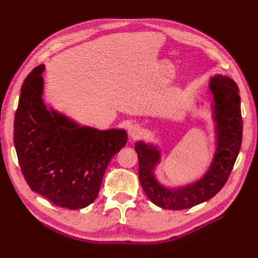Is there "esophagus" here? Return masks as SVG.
Returning <instances> with one entry per match:
<instances>
[{
	"instance_id": "obj_1",
	"label": "esophagus",
	"mask_w": 258,
	"mask_h": 258,
	"mask_svg": "<svg viewBox=\"0 0 258 258\" xmlns=\"http://www.w3.org/2000/svg\"><path fill=\"white\" fill-rule=\"evenodd\" d=\"M142 134V129L139 124H131L128 128V135L131 139H137Z\"/></svg>"
}]
</instances>
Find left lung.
Returning a JSON list of instances; mask_svg holds the SVG:
<instances>
[{
  "mask_svg": "<svg viewBox=\"0 0 258 258\" xmlns=\"http://www.w3.org/2000/svg\"><path fill=\"white\" fill-rule=\"evenodd\" d=\"M209 90L215 131V152L206 172L196 181L179 186H167L158 181L156 167L161 161L159 146L137 141L139 178L142 188L154 205L169 210H184L208 201L220 191L231 172L241 147L242 117L237 84L230 77H211Z\"/></svg>",
  "mask_w": 258,
  "mask_h": 258,
  "instance_id": "8db88e82",
  "label": "left lung"
}]
</instances>
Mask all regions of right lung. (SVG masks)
<instances>
[{"label":"right lung","instance_id":"add662e5","mask_svg":"<svg viewBox=\"0 0 258 258\" xmlns=\"http://www.w3.org/2000/svg\"><path fill=\"white\" fill-rule=\"evenodd\" d=\"M36 67L25 80L14 122V143L28 185L53 205L70 210L96 200L111 159L126 145L123 129L99 130L46 106Z\"/></svg>","mask_w":258,"mask_h":258}]
</instances>
